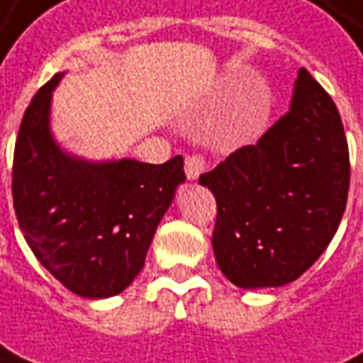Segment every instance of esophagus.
Returning a JSON list of instances; mask_svg holds the SVG:
<instances>
[{
	"instance_id": "obj_1",
	"label": "esophagus",
	"mask_w": 363,
	"mask_h": 363,
	"mask_svg": "<svg viewBox=\"0 0 363 363\" xmlns=\"http://www.w3.org/2000/svg\"><path fill=\"white\" fill-rule=\"evenodd\" d=\"M204 167H206V161L201 155H189L184 159V172H186L189 181H196L201 177V172L204 171Z\"/></svg>"
}]
</instances>
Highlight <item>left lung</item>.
Here are the masks:
<instances>
[{
	"mask_svg": "<svg viewBox=\"0 0 363 363\" xmlns=\"http://www.w3.org/2000/svg\"><path fill=\"white\" fill-rule=\"evenodd\" d=\"M199 182L216 199L213 248L223 274L240 288L294 282L346 211L350 152L332 97L302 67L284 117Z\"/></svg>",
	"mask_w": 363,
	"mask_h": 363,
	"instance_id": "obj_1",
	"label": "left lung"
}]
</instances>
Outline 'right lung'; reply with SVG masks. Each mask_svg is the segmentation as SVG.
<instances>
[{
    "label": "right lung",
    "mask_w": 363,
    "mask_h": 363,
    "mask_svg": "<svg viewBox=\"0 0 363 363\" xmlns=\"http://www.w3.org/2000/svg\"><path fill=\"white\" fill-rule=\"evenodd\" d=\"M37 91L17 133L13 208L37 260L73 294L111 298L145 266L155 230L184 182L182 157L91 162L59 147L49 129L51 95Z\"/></svg>",
    "instance_id": "1"
}]
</instances>
